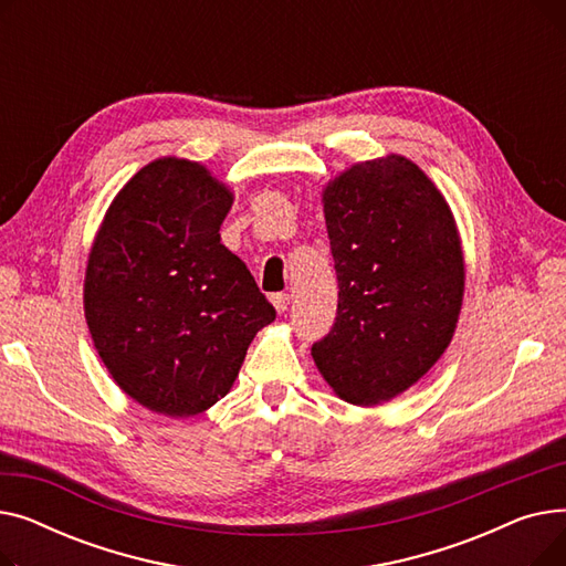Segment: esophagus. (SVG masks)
<instances>
[{
  "label": "esophagus",
  "mask_w": 566,
  "mask_h": 566,
  "mask_svg": "<svg viewBox=\"0 0 566 566\" xmlns=\"http://www.w3.org/2000/svg\"><path fill=\"white\" fill-rule=\"evenodd\" d=\"M289 295L286 293H275L273 298H271V303H273V307L277 310V314H284L286 310H289Z\"/></svg>",
  "instance_id": "esophagus-1"
}]
</instances>
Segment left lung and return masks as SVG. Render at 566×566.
I'll list each match as a JSON object with an SVG mask.
<instances>
[{"label": "left lung", "mask_w": 566, "mask_h": 566, "mask_svg": "<svg viewBox=\"0 0 566 566\" xmlns=\"http://www.w3.org/2000/svg\"><path fill=\"white\" fill-rule=\"evenodd\" d=\"M321 201L339 303L312 358L339 399L378 406L418 382L454 337L465 291L459 227L431 178L399 154L339 171Z\"/></svg>", "instance_id": "left-lung-1"}]
</instances>
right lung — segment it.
Instances as JSON below:
<instances>
[{
    "label": "right lung",
    "mask_w": 566,
    "mask_h": 566,
    "mask_svg": "<svg viewBox=\"0 0 566 566\" xmlns=\"http://www.w3.org/2000/svg\"><path fill=\"white\" fill-rule=\"evenodd\" d=\"M233 192L206 165L156 158L116 192L86 256L84 318L114 382L167 418L218 403L275 321L220 243Z\"/></svg>",
    "instance_id": "obj_1"
}]
</instances>
